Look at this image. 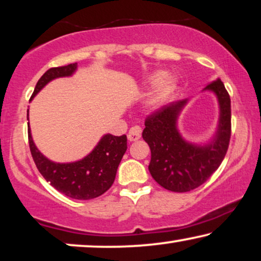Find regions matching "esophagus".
Here are the masks:
<instances>
[{"instance_id":"34e87169","label":"esophagus","mask_w":261,"mask_h":261,"mask_svg":"<svg viewBox=\"0 0 261 261\" xmlns=\"http://www.w3.org/2000/svg\"><path fill=\"white\" fill-rule=\"evenodd\" d=\"M141 137V128L139 126H134L130 128V130L128 132L127 138L129 141H137Z\"/></svg>"}]
</instances>
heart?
<instances>
[{"mask_svg":"<svg viewBox=\"0 0 261 261\" xmlns=\"http://www.w3.org/2000/svg\"><path fill=\"white\" fill-rule=\"evenodd\" d=\"M164 77H165V73L164 72H156L154 76L149 78V83L151 84L158 83V82L162 81ZM173 87H174V80L172 77H167L166 80L163 81L162 84L155 89L154 92H153V94L148 97L147 99L148 107H151V108H156V107H159L163 103L164 99L167 97V95L170 94Z\"/></svg>","mask_w":261,"mask_h":261,"instance_id":"obj_1","label":"heart"}]
</instances>
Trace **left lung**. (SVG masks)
<instances>
[{"label":"left lung","instance_id":"left-lung-1","mask_svg":"<svg viewBox=\"0 0 261 261\" xmlns=\"http://www.w3.org/2000/svg\"><path fill=\"white\" fill-rule=\"evenodd\" d=\"M216 95L220 119L215 138L206 145L191 144L177 129L178 116L188 99L171 103L145 120L142 138L151 148L148 170L153 179L166 190L187 192L202 185L219 169L231 134L230 97L221 80L204 88Z\"/></svg>","mask_w":261,"mask_h":261}]
</instances>
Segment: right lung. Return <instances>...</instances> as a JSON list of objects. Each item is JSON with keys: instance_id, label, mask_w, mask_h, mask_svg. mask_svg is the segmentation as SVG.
<instances>
[{"instance_id": "add662e5", "label": "right lung", "mask_w": 261, "mask_h": 261, "mask_svg": "<svg viewBox=\"0 0 261 261\" xmlns=\"http://www.w3.org/2000/svg\"><path fill=\"white\" fill-rule=\"evenodd\" d=\"M76 69V63L48 69L38 81L31 99L48 82L59 77H69ZM28 142L32 156L42 177L59 192L74 199H91L105 194L115 180L117 167L127 151L126 135L106 134L85 158L74 163L60 164L42 155L34 145L31 129H28Z\"/></svg>"}]
</instances>
